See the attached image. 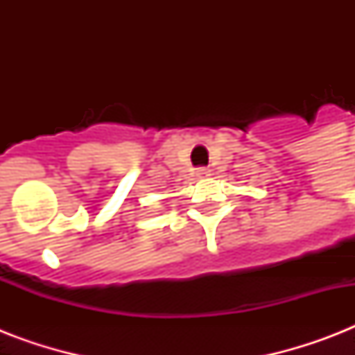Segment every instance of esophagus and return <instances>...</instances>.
Listing matches in <instances>:
<instances>
[{
    "mask_svg": "<svg viewBox=\"0 0 355 355\" xmlns=\"http://www.w3.org/2000/svg\"><path fill=\"white\" fill-rule=\"evenodd\" d=\"M195 177H197V178H208V177H210V169H208V167H199V169L195 171Z\"/></svg>",
    "mask_w": 355,
    "mask_h": 355,
    "instance_id": "34e87169",
    "label": "esophagus"
}]
</instances>
